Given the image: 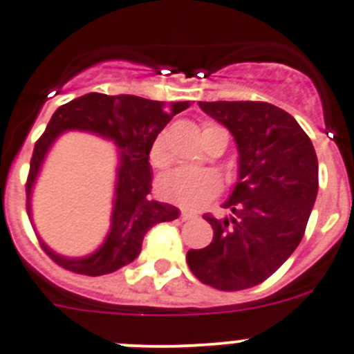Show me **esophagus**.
<instances>
[{"instance_id": "1", "label": "esophagus", "mask_w": 354, "mask_h": 354, "mask_svg": "<svg viewBox=\"0 0 354 354\" xmlns=\"http://www.w3.org/2000/svg\"><path fill=\"white\" fill-rule=\"evenodd\" d=\"M193 218H196V214H193V212H187V211L180 212V220H183V221L193 220Z\"/></svg>"}]
</instances>
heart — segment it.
<instances>
[{
    "label": "heart",
    "instance_id": "obj_1",
    "mask_svg": "<svg viewBox=\"0 0 354 354\" xmlns=\"http://www.w3.org/2000/svg\"><path fill=\"white\" fill-rule=\"evenodd\" d=\"M214 127L220 126L207 122L204 124V133ZM170 159L167 134L161 133L150 147V162L152 167L162 168L167 167ZM158 192L161 193L162 198L170 200L174 204L183 205L186 209H198L221 192V180L214 171L180 167L162 175L158 180Z\"/></svg>",
    "mask_w": 354,
    "mask_h": 354
}]
</instances>
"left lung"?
Masks as SVG:
<instances>
[{
	"instance_id": "8db88e82",
	"label": "left lung",
	"mask_w": 354,
	"mask_h": 354,
	"mask_svg": "<svg viewBox=\"0 0 354 354\" xmlns=\"http://www.w3.org/2000/svg\"><path fill=\"white\" fill-rule=\"evenodd\" d=\"M239 150V179L223 204L232 216L204 214L209 246L189 250L192 273L218 290L259 286L298 248L319 187L310 138L283 109L259 101L198 102Z\"/></svg>"
}]
</instances>
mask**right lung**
<instances>
[{
	"label": "right lung",
	"instance_id": "obj_1",
	"mask_svg": "<svg viewBox=\"0 0 354 354\" xmlns=\"http://www.w3.org/2000/svg\"><path fill=\"white\" fill-rule=\"evenodd\" d=\"M189 108V102H171L170 106L136 95H106L86 93L53 113L44 134L37 140L26 180L28 214L31 187L35 184L42 161L55 140L64 131L77 129L111 140L120 149L117 168L111 228L99 250L83 259L56 255L42 243L44 252L64 270L88 277L113 273L140 255L143 236L154 225L179 218V209L150 198V147L177 113Z\"/></svg>",
	"mask_w": 354,
	"mask_h": 354
}]
</instances>
